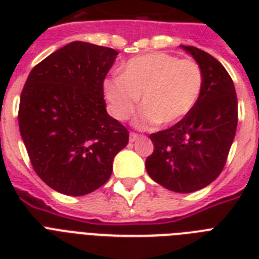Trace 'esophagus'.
Here are the masks:
<instances>
[{"label": "esophagus", "instance_id": "34e87169", "mask_svg": "<svg viewBox=\"0 0 259 259\" xmlns=\"http://www.w3.org/2000/svg\"><path fill=\"white\" fill-rule=\"evenodd\" d=\"M140 138V134L134 133V132H130V142H134L136 140H138Z\"/></svg>", "mask_w": 259, "mask_h": 259}]
</instances>
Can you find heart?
<instances>
[{"instance_id":"b5f03b06","label":"heart","mask_w":259,"mask_h":259,"mask_svg":"<svg viewBox=\"0 0 259 259\" xmlns=\"http://www.w3.org/2000/svg\"><path fill=\"white\" fill-rule=\"evenodd\" d=\"M204 86L200 64L192 59L153 52L130 59L119 76L106 79L103 94L118 121L132 117L138 105V127L168 126L184 118L199 101Z\"/></svg>"}]
</instances>
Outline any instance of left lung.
I'll list each match as a JSON object with an SVG mask.
<instances>
[{
  "label": "left lung",
  "instance_id": "left-lung-1",
  "mask_svg": "<svg viewBox=\"0 0 259 259\" xmlns=\"http://www.w3.org/2000/svg\"><path fill=\"white\" fill-rule=\"evenodd\" d=\"M200 64L204 86L199 101L172 127L149 137L153 153L146 172L173 192H195L211 184L225 168L238 125V99L226 68L204 51L181 46Z\"/></svg>",
  "mask_w": 259,
  "mask_h": 259
}]
</instances>
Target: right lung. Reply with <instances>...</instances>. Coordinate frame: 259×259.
I'll list each match as a JSON object with an SVG mask.
<instances>
[{
	"instance_id": "obj_1",
	"label": "right lung",
	"mask_w": 259,
	"mask_h": 259,
	"mask_svg": "<svg viewBox=\"0 0 259 259\" xmlns=\"http://www.w3.org/2000/svg\"><path fill=\"white\" fill-rule=\"evenodd\" d=\"M118 52L72 41L34 66L22 89L18 126L34 172L68 196L109 180L129 132L106 111L103 82Z\"/></svg>"
}]
</instances>
